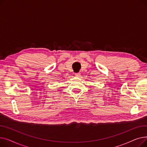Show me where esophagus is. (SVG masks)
Here are the masks:
<instances>
[{"label": "esophagus", "mask_w": 147, "mask_h": 147, "mask_svg": "<svg viewBox=\"0 0 147 147\" xmlns=\"http://www.w3.org/2000/svg\"><path fill=\"white\" fill-rule=\"evenodd\" d=\"M75 75H76V77H77V78H79V77L80 76V73H76Z\"/></svg>", "instance_id": "esophagus-1"}]
</instances>
